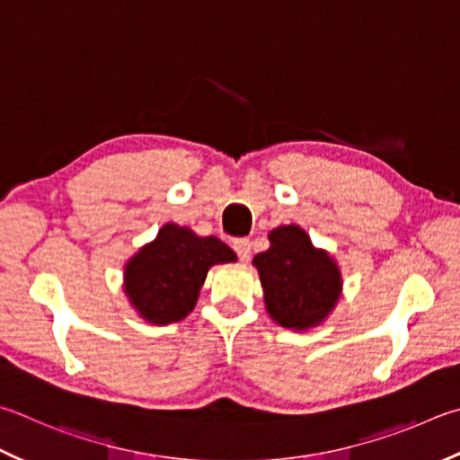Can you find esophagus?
I'll return each instance as SVG.
<instances>
[{"mask_svg":"<svg viewBox=\"0 0 460 460\" xmlns=\"http://www.w3.org/2000/svg\"><path fill=\"white\" fill-rule=\"evenodd\" d=\"M233 249H235L241 261H249L252 259V243H249V239H235L233 241Z\"/></svg>","mask_w":460,"mask_h":460,"instance_id":"obj_1","label":"esophagus"}]
</instances>
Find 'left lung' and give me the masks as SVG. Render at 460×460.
<instances>
[{"instance_id":"obj_1","label":"left lung","mask_w":460,"mask_h":460,"mask_svg":"<svg viewBox=\"0 0 460 460\" xmlns=\"http://www.w3.org/2000/svg\"><path fill=\"white\" fill-rule=\"evenodd\" d=\"M267 237L270 249L253 257L267 314L281 328H317L341 296L338 261L315 247L299 225H279Z\"/></svg>"}]
</instances>
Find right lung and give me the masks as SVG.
Here are the masks:
<instances>
[{"label": "right lung", "mask_w": 460, "mask_h": 460, "mask_svg": "<svg viewBox=\"0 0 460 460\" xmlns=\"http://www.w3.org/2000/svg\"><path fill=\"white\" fill-rule=\"evenodd\" d=\"M233 261L235 252L221 239L199 237L193 229L166 223L124 263L122 288L145 322L174 323L195 310L208 270Z\"/></svg>", "instance_id": "obj_1"}]
</instances>
